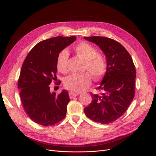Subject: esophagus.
Wrapping results in <instances>:
<instances>
[{
	"instance_id": "34e87169",
	"label": "esophagus",
	"mask_w": 156,
	"mask_h": 156,
	"mask_svg": "<svg viewBox=\"0 0 156 156\" xmlns=\"http://www.w3.org/2000/svg\"><path fill=\"white\" fill-rule=\"evenodd\" d=\"M69 97L71 98V99H72V98H73V97H75L77 96V95H78V94L75 93V92H70L69 93Z\"/></svg>"
}]
</instances>
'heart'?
<instances>
[{
    "label": "heart",
    "mask_w": 156,
    "mask_h": 156,
    "mask_svg": "<svg viewBox=\"0 0 156 156\" xmlns=\"http://www.w3.org/2000/svg\"><path fill=\"white\" fill-rule=\"evenodd\" d=\"M75 52L85 61L84 69L88 73L72 74L64 79L66 88L75 92L84 90L92 83L90 75L95 80L101 78L107 71L108 64L104 56L98 53L97 49L86 42H81L74 47ZM68 54L66 50L61 51L57 56L56 67L59 72L67 71Z\"/></svg>",
    "instance_id": "heart-1"
}]
</instances>
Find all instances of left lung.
Returning <instances> with one entry per match:
<instances>
[{"mask_svg": "<svg viewBox=\"0 0 156 156\" xmlns=\"http://www.w3.org/2000/svg\"><path fill=\"white\" fill-rule=\"evenodd\" d=\"M85 39L99 45L107 59L108 69L99 87L101 94L92 92V102L85 108L87 116L102 124H108L126 112L135 95L136 69L132 58L120 43L105 37Z\"/></svg>", "mask_w": 156, "mask_h": 156, "instance_id": "8db88e82", "label": "left lung"}]
</instances>
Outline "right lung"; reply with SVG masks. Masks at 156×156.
<instances>
[{"label": "right lung", "instance_id": "1", "mask_svg": "<svg viewBox=\"0 0 156 156\" xmlns=\"http://www.w3.org/2000/svg\"><path fill=\"white\" fill-rule=\"evenodd\" d=\"M76 39V37L58 36L41 41L23 62L18 88L24 109L37 124L52 126L66 115L69 102L68 92L63 90L58 95L51 94L50 84L52 81L55 85L61 83L56 76L57 56Z\"/></svg>", "mask_w": 156, "mask_h": 156}]
</instances>
